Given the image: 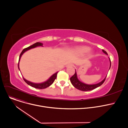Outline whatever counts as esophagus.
I'll return each instance as SVG.
<instances>
[{"instance_id": "34e87169", "label": "esophagus", "mask_w": 128, "mask_h": 128, "mask_svg": "<svg viewBox=\"0 0 128 128\" xmlns=\"http://www.w3.org/2000/svg\"><path fill=\"white\" fill-rule=\"evenodd\" d=\"M66 66H67V67H68V66H73V64H71V63H69V64H67Z\"/></svg>"}]
</instances>
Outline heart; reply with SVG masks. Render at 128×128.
<instances>
[{
    "mask_svg": "<svg viewBox=\"0 0 128 128\" xmlns=\"http://www.w3.org/2000/svg\"><path fill=\"white\" fill-rule=\"evenodd\" d=\"M89 50V48L87 46H81L75 50V52L80 54H84L87 52ZM91 52H89L90 54Z\"/></svg>",
    "mask_w": 128,
    "mask_h": 128,
    "instance_id": "heart-1",
    "label": "heart"
}]
</instances>
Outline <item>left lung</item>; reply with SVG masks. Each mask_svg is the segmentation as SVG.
<instances>
[{"label":"left lung","mask_w":128,"mask_h":128,"mask_svg":"<svg viewBox=\"0 0 128 128\" xmlns=\"http://www.w3.org/2000/svg\"><path fill=\"white\" fill-rule=\"evenodd\" d=\"M102 51L106 54H108L107 52L105 50H102ZM109 61H110V67H109V69H110V67H111V61H110V58H109ZM75 70H76V69H75ZM106 76L105 78L103 80H102L101 82H100L98 84H88L83 83L80 80H78V78L77 74H76V70L74 74L72 77L70 78V82H71L72 84L77 89L82 90V91H88V90H93L100 86L101 85H102L103 84V82H104V81L106 79Z\"/></svg>","instance_id":"obj_1"}]
</instances>
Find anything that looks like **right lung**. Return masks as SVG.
<instances>
[{
	"label": "right lung",
	"mask_w": 128,
	"mask_h": 128,
	"mask_svg": "<svg viewBox=\"0 0 128 128\" xmlns=\"http://www.w3.org/2000/svg\"><path fill=\"white\" fill-rule=\"evenodd\" d=\"M43 44L41 42H36L35 44H33L29 46V47L27 48H24L22 52H21L20 55V57H19V63H18V69H19V70H20V68H19V62H20V60L21 58V56H22V54L26 51H27L28 50H30V49H31V48H36L37 46H43ZM58 72H57L56 73H55V74H52L46 81L44 82H42V83H34V82H29L27 80H26L25 78H23V79L24 80V81L29 86L33 87V88H40V89H43V88H46L48 87L49 86H50L53 82H54V80H55V79L56 78H57V74H58Z\"/></svg>",
	"instance_id": "1"
}]
</instances>
